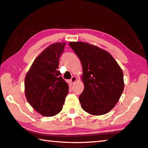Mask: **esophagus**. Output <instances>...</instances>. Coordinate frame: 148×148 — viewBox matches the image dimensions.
<instances>
[{"label": "esophagus", "mask_w": 148, "mask_h": 148, "mask_svg": "<svg viewBox=\"0 0 148 148\" xmlns=\"http://www.w3.org/2000/svg\"><path fill=\"white\" fill-rule=\"evenodd\" d=\"M77 81V77H76L75 76H73V77H71V80H70V81H71V84H74Z\"/></svg>", "instance_id": "1"}]
</instances>
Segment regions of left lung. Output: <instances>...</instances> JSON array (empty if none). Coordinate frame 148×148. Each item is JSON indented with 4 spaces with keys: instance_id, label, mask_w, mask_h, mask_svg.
Returning a JSON list of instances; mask_svg holds the SVG:
<instances>
[{
    "instance_id": "left-lung-1",
    "label": "left lung",
    "mask_w": 148,
    "mask_h": 148,
    "mask_svg": "<svg viewBox=\"0 0 148 148\" xmlns=\"http://www.w3.org/2000/svg\"><path fill=\"white\" fill-rule=\"evenodd\" d=\"M69 45L80 59L84 90L79 96L82 108L92 115L108 113L119 102L124 88L121 67L107 51L83 42Z\"/></svg>"
}]
</instances>
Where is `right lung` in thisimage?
<instances>
[{
    "mask_svg": "<svg viewBox=\"0 0 148 148\" xmlns=\"http://www.w3.org/2000/svg\"><path fill=\"white\" fill-rule=\"evenodd\" d=\"M65 45V42H58L46 47L35 59L25 77L27 101L44 116L58 114L69 92V85L58 70Z\"/></svg>",
    "mask_w": 148,
    "mask_h": 148,
    "instance_id": "right-lung-1",
    "label": "right lung"
}]
</instances>
